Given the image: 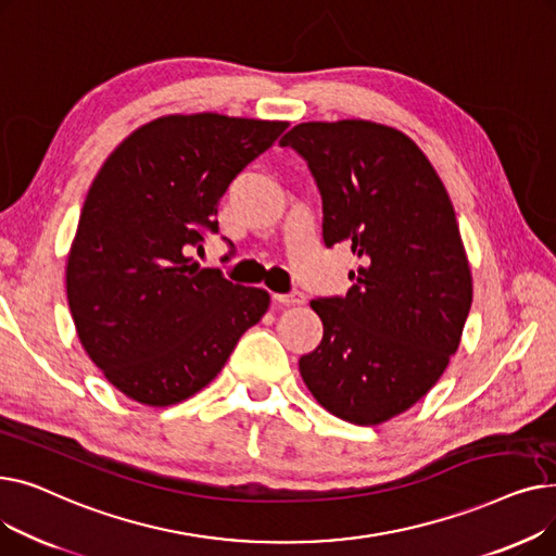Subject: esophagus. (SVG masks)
<instances>
[{
  "label": "esophagus",
  "instance_id": "esophagus-1",
  "mask_svg": "<svg viewBox=\"0 0 556 556\" xmlns=\"http://www.w3.org/2000/svg\"><path fill=\"white\" fill-rule=\"evenodd\" d=\"M273 300H275V304H302L304 293L302 290H293V293H275Z\"/></svg>",
  "mask_w": 556,
  "mask_h": 556
}]
</instances>
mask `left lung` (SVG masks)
<instances>
[{
    "label": "left lung",
    "instance_id": "1",
    "mask_svg": "<svg viewBox=\"0 0 556 556\" xmlns=\"http://www.w3.org/2000/svg\"><path fill=\"white\" fill-rule=\"evenodd\" d=\"M279 143L323 195L325 245L346 243L361 258L346 295L311 302L325 333L300 374L331 415L383 424L440 381L471 311L451 198L417 143L381 124L311 122Z\"/></svg>",
    "mask_w": 556,
    "mask_h": 556
}]
</instances>
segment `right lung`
Returning a JSON list of instances; mask_svg holds the SVG:
<instances>
[{
  "instance_id": "1",
  "label": "right lung",
  "mask_w": 556,
  "mask_h": 556,
  "mask_svg": "<svg viewBox=\"0 0 556 556\" xmlns=\"http://www.w3.org/2000/svg\"><path fill=\"white\" fill-rule=\"evenodd\" d=\"M288 128L214 112L141 126L87 191L67 258L80 344L108 381L146 405L180 403L212 383L268 311L261 288L200 268L231 180Z\"/></svg>"
}]
</instances>
